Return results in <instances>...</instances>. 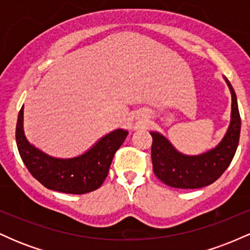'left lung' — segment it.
<instances>
[{
	"mask_svg": "<svg viewBox=\"0 0 250 250\" xmlns=\"http://www.w3.org/2000/svg\"><path fill=\"white\" fill-rule=\"evenodd\" d=\"M225 81L230 90L231 111L230 121L222 140L207 151L188 155L177 150L165 135L150 130L153 137L151 160L154 173L165 185L173 188L196 189L211 185L225 173L230 165L239 146L241 117L237 99L230 82Z\"/></svg>",
	"mask_w": 250,
	"mask_h": 250,
	"instance_id": "obj_1",
	"label": "left lung"
}]
</instances>
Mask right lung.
I'll return each mask as SVG.
<instances>
[{
	"mask_svg": "<svg viewBox=\"0 0 250 250\" xmlns=\"http://www.w3.org/2000/svg\"><path fill=\"white\" fill-rule=\"evenodd\" d=\"M128 134L127 129L117 128L97 140L84 153L56 157L28 141L23 129V105L16 125L17 148L25 167L44 187L65 194H85L101 187L114 155Z\"/></svg>",
	"mask_w": 250,
	"mask_h": 250,
	"instance_id": "1",
	"label": "right lung"
}]
</instances>
